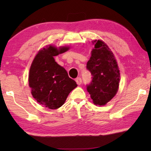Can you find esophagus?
I'll return each instance as SVG.
<instances>
[{
    "mask_svg": "<svg viewBox=\"0 0 151 151\" xmlns=\"http://www.w3.org/2000/svg\"><path fill=\"white\" fill-rule=\"evenodd\" d=\"M76 83H77L78 85H81V84H82V79H81V78H80V77L76 78Z\"/></svg>",
    "mask_w": 151,
    "mask_h": 151,
    "instance_id": "34e87169",
    "label": "esophagus"
}]
</instances>
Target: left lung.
<instances>
[{
	"label": "left lung",
	"mask_w": 151,
	"mask_h": 151,
	"mask_svg": "<svg viewBox=\"0 0 151 151\" xmlns=\"http://www.w3.org/2000/svg\"><path fill=\"white\" fill-rule=\"evenodd\" d=\"M94 48L86 64L92 81L86 86L93 103L103 106L116 95L120 82V71L111 49L101 40L93 41Z\"/></svg>",
	"instance_id": "left-lung-1"
}]
</instances>
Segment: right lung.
<instances>
[{"instance_id": "add662e5", "label": "right lung", "mask_w": 151, "mask_h": 151, "mask_svg": "<svg viewBox=\"0 0 151 151\" xmlns=\"http://www.w3.org/2000/svg\"><path fill=\"white\" fill-rule=\"evenodd\" d=\"M68 49V47L57 48L47 46L39 51L30 66L29 84L32 95L40 104L50 109L62 106L69 93L77 86L54 58Z\"/></svg>"}]
</instances>
